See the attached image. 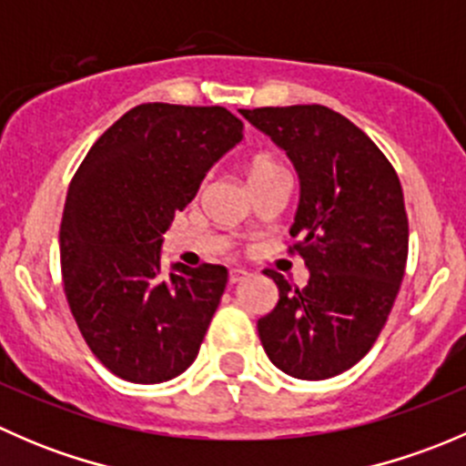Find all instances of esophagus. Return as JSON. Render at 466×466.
Returning a JSON list of instances; mask_svg holds the SVG:
<instances>
[{"mask_svg":"<svg viewBox=\"0 0 466 466\" xmlns=\"http://www.w3.org/2000/svg\"><path fill=\"white\" fill-rule=\"evenodd\" d=\"M248 275H250V272H248L246 268H232V270H229V284H238V281L248 279Z\"/></svg>","mask_w":466,"mask_h":466,"instance_id":"obj_1","label":"esophagus"}]
</instances>
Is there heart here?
<instances>
[{"label":"heart","instance_id":"1","mask_svg":"<svg viewBox=\"0 0 466 466\" xmlns=\"http://www.w3.org/2000/svg\"><path fill=\"white\" fill-rule=\"evenodd\" d=\"M281 171V167L277 162H272V159L268 157H255L250 162V167H248V177H250V182L259 180L263 176H270V173H277Z\"/></svg>","mask_w":466,"mask_h":466}]
</instances>
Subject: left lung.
Wrapping results in <instances>:
<instances>
[{
    "label": "left lung",
    "mask_w": 466,
    "mask_h": 466,
    "mask_svg": "<svg viewBox=\"0 0 466 466\" xmlns=\"http://www.w3.org/2000/svg\"><path fill=\"white\" fill-rule=\"evenodd\" d=\"M293 162L299 205L290 237L304 289L279 272L277 307L257 322L268 359L304 380L331 379L377 342L401 286L408 216L401 182L379 146L324 106L238 110Z\"/></svg>",
    "instance_id": "8db88e82"
}]
</instances>
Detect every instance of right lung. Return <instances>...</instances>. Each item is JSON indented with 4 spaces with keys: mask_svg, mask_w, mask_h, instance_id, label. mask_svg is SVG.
<instances>
[{
    "mask_svg": "<svg viewBox=\"0 0 466 466\" xmlns=\"http://www.w3.org/2000/svg\"><path fill=\"white\" fill-rule=\"evenodd\" d=\"M243 139L220 106L142 103L89 148L69 185L60 268L69 309L92 354L130 383L176 379L196 360L228 268L171 263L164 232L211 167Z\"/></svg>",
    "mask_w": 466,
    "mask_h": 466,
    "instance_id": "add662e5",
    "label": "right lung"
}]
</instances>
